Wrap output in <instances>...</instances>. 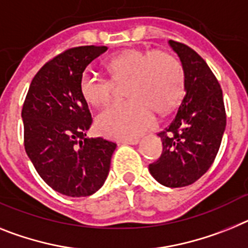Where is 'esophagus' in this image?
<instances>
[{"label":"esophagus","instance_id":"34e87169","mask_svg":"<svg viewBox=\"0 0 248 248\" xmlns=\"http://www.w3.org/2000/svg\"><path fill=\"white\" fill-rule=\"evenodd\" d=\"M122 143H124V145H137L140 142L139 139H124L121 140Z\"/></svg>","mask_w":248,"mask_h":248}]
</instances>
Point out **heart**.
Returning <instances> with one entry per match:
<instances>
[{
    "instance_id": "1",
    "label": "heart",
    "mask_w": 248,
    "mask_h": 248,
    "mask_svg": "<svg viewBox=\"0 0 248 248\" xmlns=\"http://www.w3.org/2000/svg\"><path fill=\"white\" fill-rule=\"evenodd\" d=\"M105 67L114 82L128 79L126 94L131 97L112 103L97 116L96 126L105 136H139L152 126L155 111L165 113L173 108L184 92L182 64L166 51L127 49L111 57ZM111 81L86 71L79 78V93L88 105L101 107L112 98Z\"/></svg>"
}]
</instances>
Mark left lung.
<instances>
[{"label":"left lung","instance_id":"1","mask_svg":"<svg viewBox=\"0 0 248 248\" xmlns=\"http://www.w3.org/2000/svg\"><path fill=\"white\" fill-rule=\"evenodd\" d=\"M185 73V96L171 124L157 135L162 154L148 166L166 187H184L204 175L214 163L226 128V111L218 81L199 53L169 41Z\"/></svg>","mask_w":248,"mask_h":248}]
</instances>
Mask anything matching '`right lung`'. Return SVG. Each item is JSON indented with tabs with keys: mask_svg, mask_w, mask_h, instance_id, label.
<instances>
[{
	"mask_svg": "<svg viewBox=\"0 0 248 248\" xmlns=\"http://www.w3.org/2000/svg\"><path fill=\"white\" fill-rule=\"evenodd\" d=\"M106 46H81L44 64L22 107L25 150L41 178L70 197L91 196L108 175L115 142L86 136L92 124L79 78Z\"/></svg>",
	"mask_w": 248,
	"mask_h": 248,
	"instance_id": "right-lung-1",
	"label": "right lung"
}]
</instances>
